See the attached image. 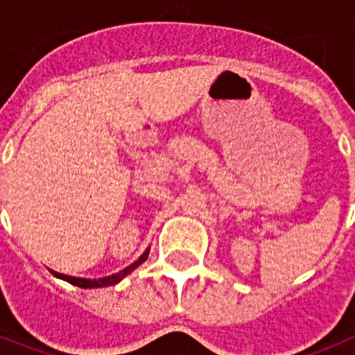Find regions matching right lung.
I'll return each mask as SVG.
<instances>
[{
    "label": "right lung",
    "mask_w": 355,
    "mask_h": 355,
    "mask_svg": "<svg viewBox=\"0 0 355 355\" xmlns=\"http://www.w3.org/2000/svg\"><path fill=\"white\" fill-rule=\"evenodd\" d=\"M149 250L150 249H146V252L140 256L139 259L135 263H131L130 266H126L124 270L117 272V274H112L108 275V277H101V279H85V277H72V275H65V274H60V272H55V270H49L51 272L55 277L62 279V281H67V283L74 284V286H80V288H106V286H115L117 283H121L122 279L126 277L128 274H131V272L135 270V268H139L140 265H142L144 261L147 259V256H149Z\"/></svg>",
    "instance_id": "1"
}]
</instances>
